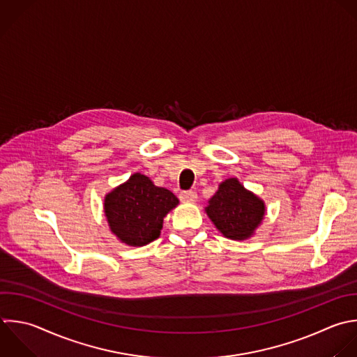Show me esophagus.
Listing matches in <instances>:
<instances>
[{
	"mask_svg": "<svg viewBox=\"0 0 357 357\" xmlns=\"http://www.w3.org/2000/svg\"><path fill=\"white\" fill-rule=\"evenodd\" d=\"M180 199L183 202H195L197 192L195 191H183V192H180Z\"/></svg>",
	"mask_w": 357,
	"mask_h": 357,
	"instance_id": "1",
	"label": "esophagus"
}]
</instances>
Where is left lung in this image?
Here are the masks:
<instances>
[{"label":"left lung","instance_id":"left-lung-1","mask_svg":"<svg viewBox=\"0 0 357 357\" xmlns=\"http://www.w3.org/2000/svg\"><path fill=\"white\" fill-rule=\"evenodd\" d=\"M205 213L215 227L230 240H247L264 220L265 202L236 177L222 181L208 201Z\"/></svg>","mask_w":357,"mask_h":357}]
</instances>
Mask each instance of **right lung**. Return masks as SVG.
Masks as SVG:
<instances>
[{
  "label": "right lung",
  "instance_id": "1",
  "mask_svg": "<svg viewBox=\"0 0 357 357\" xmlns=\"http://www.w3.org/2000/svg\"><path fill=\"white\" fill-rule=\"evenodd\" d=\"M178 205L177 197L158 187L141 173L113 188L105 197V216L110 231L121 243L142 247L156 240L166 215Z\"/></svg>",
  "mask_w": 357,
  "mask_h": 357
}]
</instances>
